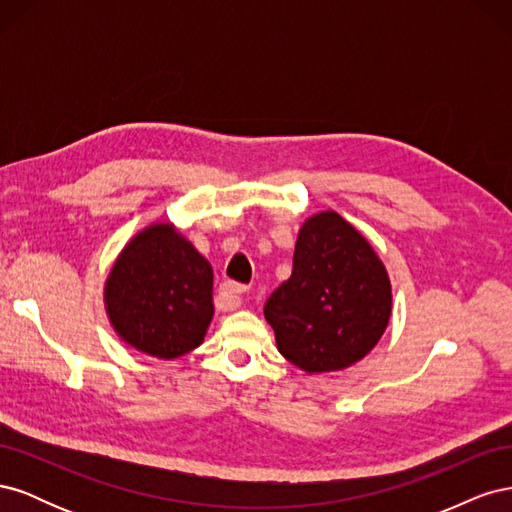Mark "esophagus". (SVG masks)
<instances>
[{
	"label": "esophagus",
	"mask_w": 512,
	"mask_h": 512,
	"mask_svg": "<svg viewBox=\"0 0 512 512\" xmlns=\"http://www.w3.org/2000/svg\"><path fill=\"white\" fill-rule=\"evenodd\" d=\"M222 297L226 299V305L228 309H237L243 305L245 301V292H247V286L243 284H235V282H226L222 284Z\"/></svg>",
	"instance_id": "obj_1"
}]
</instances>
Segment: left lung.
I'll list each match as a JSON object with an SVG mask.
<instances>
[{
    "mask_svg": "<svg viewBox=\"0 0 512 512\" xmlns=\"http://www.w3.org/2000/svg\"><path fill=\"white\" fill-rule=\"evenodd\" d=\"M393 290L371 243L335 211L299 228L292 275L265 303L284 359L327 374L359 363L391 320Z\"/></svg>",
    "mask_w": 512,
    "mask_h": 512,
    "instance_id": "left-lung-1",
    "label": "left lung"
}]
</instances>
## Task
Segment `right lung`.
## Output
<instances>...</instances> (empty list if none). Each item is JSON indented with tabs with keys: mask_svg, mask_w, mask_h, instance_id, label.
Segmentation results:
<instances>
[{
	"mask_svg": "<svg viewBox=\"0 0 512 512\" xmlns=\"http://www.w3.org/2000/svg\"><path fill=\"white\" fill-rule=\"evenodd\" d=\"M104 307L121 342L179 359L203 344L213 320V269L175 224H149L113 262Z\"/></svg>",
	"mask_w": 512,
	"mask_h": 512,
	"instance_id": "add662e5",
	"label": "right lung"
}]
</instances>
